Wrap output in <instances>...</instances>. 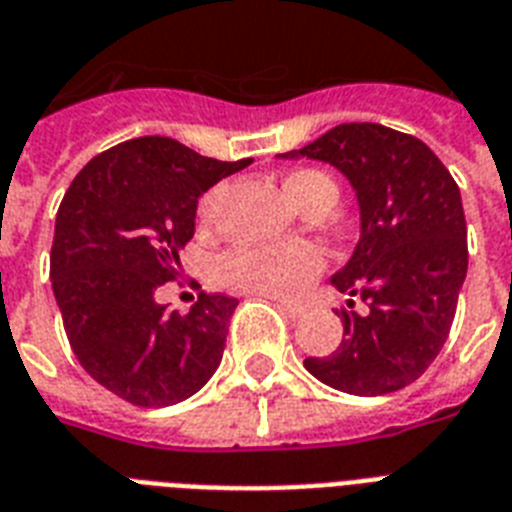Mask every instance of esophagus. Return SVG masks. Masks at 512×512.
Segmentation results:
<instances>
[{
    "instance_id": "obj_1",
    "label": "esophagus",
    "mask_w": 512,
    "mask_h": 512,
    "mask_svg": "<svg viewBox=\"0 0 512 512\" xmlns=\"http://www.w3.org/2000/svg\"><path fill=\"white\" fill-rule=\"evenodd\" d=\"M273 303H276V308H279V311L287 313L289 319H300V316H303V305L287 303V300H276V297H273Z\"/></svg>"
}]
</instances>
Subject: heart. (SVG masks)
<instances>
[{
    "label": "heart",
    "instance_id": "1",
    "mask_svg": "<svg viewBox=\"0 0 512 512\" xmlns=\"http://www.w3.org/2000/svg\"><path fill=\"white\" fill-rule=\"evenodd\" d=\"M289 199L305 209L319 196H337L335 183L319 170H295L284 177ZM223 199V185L209 188L199 199V223H212ZM220 279L228 287L244 289L265 297L292 300L311 287L313 279L324 268V255L311 244H279V247H260L244 244L220 257Z\"/></svg>",
    "mask_w": 512,
    "mask_h": 512
}]
</instances>
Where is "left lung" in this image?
<instances>
[{"mask_svg":"<svg viewBox=\"0 0 512 512\" xmlns=\"http://www.w3.org/2000/svg\"><path fill=\"white\" fill-rule=\"evenodd\" d=\"M281 156L335 164L361 207V239L332 284L366 311L348 300L337 350L305 369L353 396L406 388L444 348L468 273L460 188L420 138L372 122L337 124Z\"/></svg>","mask_w":512,"mask_h":512,"instance_id":"8db88e82","label":"left lung"}]
</instances>
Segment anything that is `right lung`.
Here are the masks:
<instances>
[{
    "label": "right lung",
    "mask_w": 512,
    "mask_h": 512,
    "mask_svg": "<svg viewBox=\"0 0 512 512\" xmlns=\"http://www.w3.org/2000/svg\"><path fill=\"white\" fill-rule=\"evenodd\" d=\"M247 164L148 135L98 154L68 185L55 217L52 292L84 372L127 404H177L215 374L239 300L201 292L177 313L156 292L180 273L201 193Z\"/></svg>",
    "instance_id": "obj_1"
}]
</instances>
